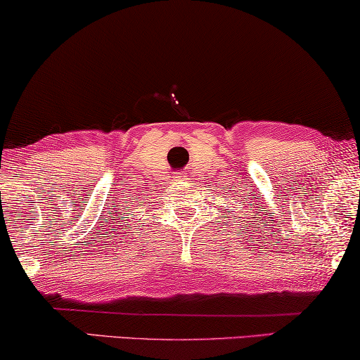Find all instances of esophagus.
<instances>
[{"mask_svg":"<svg viewBox=\"0 0 360 360\" xmlns=\"http://www.w3.org/2000/svg\"><path fill=\"white\" fill-rule=\"evenodd\" d=\"M181 179H184V178H182V176H181V174H178V173H176V174H174V181H181Z\"/></svg>","mask_w":360,"mask_h":360,"instance_id":"esophagus-1","label":"esophagus"}]
</instances>
